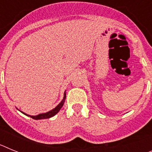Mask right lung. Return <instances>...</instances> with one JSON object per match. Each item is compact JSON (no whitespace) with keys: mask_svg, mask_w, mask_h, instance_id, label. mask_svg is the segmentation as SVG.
I'll use <instances>...</instances> for the list:
<instances>
[{"mask_svg":"<svg viewBox=\"0 0 152 152\" xmlns=\"http://www.w3.org/2000/svg\"><path fill=\"white\" fill-rule=\"evenodd\" d=\"M65 98H66V94H65V93H64V98H63V100H61V103L57 106L55 109L52 110L51 111L49 112L46 113H42V114H39L37 116H29V115H27V114H25L24 113H23V114L26 115L28 116H30L31 118H33V119H48V118H50L52 117V116H54L56 113H58V111L61 110V108L62 107L63 104L64 103V100H65Z\"/></svg>","mask_w":152,"mask_h":152,"instance_id":"1","label":"right lung"}]
</instances>
